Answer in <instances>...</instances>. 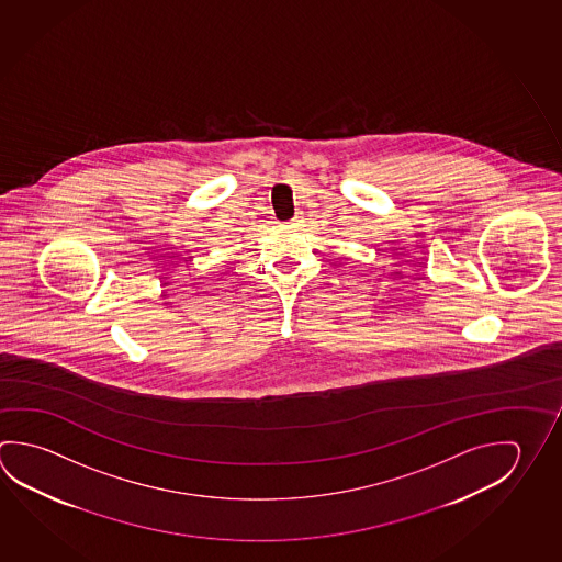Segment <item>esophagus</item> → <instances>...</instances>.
Returning <instances> with one entry per match:
<instances>
[{
  "label": "esophagus",
  "instance_id": "esophagus-1",
  "mask_svg": "<svg viewBox=\"0 0 562 562\" xmlns=\"http://www.w3.org/2000/svg\"><path fill=\"white\" fill-rule=\"evenodd\" d=\"M300 221H302V213H295L294 217L290 218L288 223H290V225H297Z\"/></svg>",
  "mask_w": 562,
  "mask_h": 562
}]
</instances>
